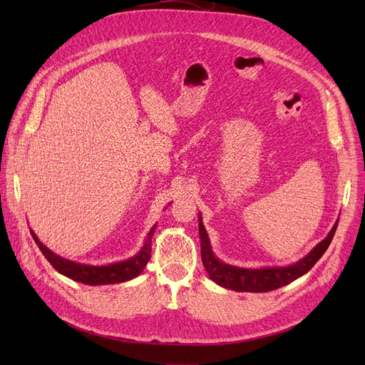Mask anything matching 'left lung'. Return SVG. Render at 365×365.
<instances>
[{"label": "left lung", "mask_w": 365, "mask_h": 365, "mask_svg": "<svg viewBox=\"0 0 365 365\" xmlns=\"http://www.w3.org/2000/svg\"><path fill=\"white\" fill-rule=\"evenodd\" d=\"M338 222L330 230V233L323 239L319 244L304 256L302 260H298L289 267H275V268H262V269H248V268H237L233 264H227L220 262L212 251L210 239L200 216V237H201V257L204 268L208 274V277L222 288L237 291V292H268L274 291L282 286L288 284L298 277H302L311 269L314 264L322 259L326 252L330 242L334 239Z\"/></svg>", "instance_id": "1"}]
</instances>
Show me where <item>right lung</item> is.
Instances as JSON below:
<instances>
[{
	"label": "right lung",
	"instance_id": "1",
	"mask_svg": "<svg viewBox=\"0 0 365 365\" xmlns=\"http://www.w3.org/2000/svg\"><path fill=\"white\" fill-rule=\"evenodd\" d=\"M157 225H153L148 233V237L143 244V248L135 254L134 257H130L123 262H117L111 264H102V267H93V264H83L77 263L68 259H63L58 254L50 251L42 242L38 239V236L30 230L31 237L35 239L36 245L42 251L46 259L51 263V267L61 272L65 277H68L74 282H81L85 284H113V283H121L128 282L130 279H135L145 269L148 262L150 260V251H152V236L155 231Z\"/></svg>",
	"mask_w": 365,
	"mask_h": 365
}]
</instances>
